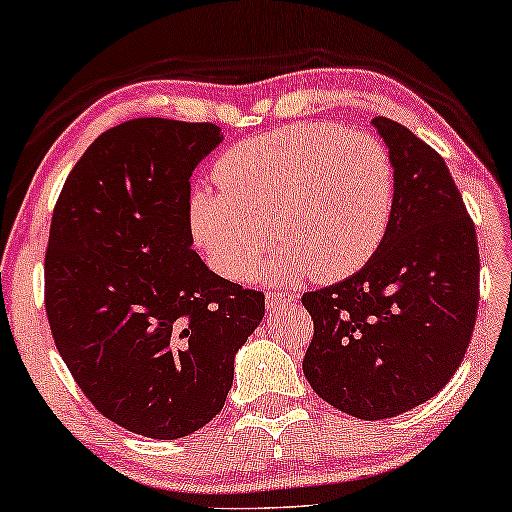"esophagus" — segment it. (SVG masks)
I'll use <instances>...</instances> for the list:
<instances>
[{
    "instance_id": "esophagus-1",
    "label": "esophagus",
    "mask_w": 512,
    "mask_h": 512,
    "mask_svg": "<svg viewBox=\"0 0 512 512\" xmlns=\"http://www.w3.org/2000/svg\"><path fill=\"white\" fill-rule=\"evenodd\" d=\"M298 300L296 293H268L265 296V305L268 310H282V307H289Z\"/></svg>"
}]
</instances>
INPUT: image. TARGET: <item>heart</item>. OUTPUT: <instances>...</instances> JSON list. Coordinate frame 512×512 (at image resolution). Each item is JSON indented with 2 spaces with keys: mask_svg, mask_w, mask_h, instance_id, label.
<instances>
[{
  "mask_svg": "<svg viewBox=\"0 0 512 512\" xmlns=\"http://www.w3.org/2000/svg\"><path fill=\"white\" fill-rule=\"evenodd\" d=\"M214 179L221 193H193L191 228L214 268L242 282L275 233L284 242L268 265L277 279L354 275L382 247L396 202L387 146L333 123L251 137L216 160Z\"/></svg>",
  "mask_w": 512,
  "mask_h": 512,
  "instance_id": "b5f03b06",
  "label": "heart"
}]
</instances>
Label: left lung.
Returning <instances> with one entry per match:
<instances>
[{"label": "left lung", "instance_id": "1", "mask_svg": "<svg viewBox=\"0 0 512 512\" xmlns=\"http://www.w3.org/2000/svg\"><path fill=\"white\" fill-rule=\"evenodd\" d=\"M373 128L396 167L387 237L356 275L303 296L314 321L307 382L368 422L417 408L450 382L480 298L475 226L445 160L391 118Z\"/></svg>", "mask_w": 512, "mask_h": 512}]
</instances>
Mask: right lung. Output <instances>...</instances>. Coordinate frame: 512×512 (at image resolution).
<instances>
[{
    "label": "right lung",
    "mask_w": 512,
    "mask_h": 512,
    "mask_svg": "<svg viewBox=\"0 0 512 512\" xmlns=\"http://www.w3.org/2000/svg\"><path fill=\"white\" fill-rule=\"evenodd\" d=\"M214 123L132 118L69 172L46 251L55 347L88 401L123 429L191 436L219 415L235 354L265 314L193 251L191 174Z\"/></svg>",
    "instance_id": "1"
}]
</instances>
